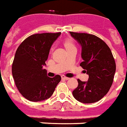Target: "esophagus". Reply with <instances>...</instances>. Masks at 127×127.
Returning <instances> with one entry per match:
<instances>
[{
    "label": "esophagus",
    "mask_w": 127,
    "mask_h": 127,
    "mask_svg": "<svg viewBox=\"0 0 127 127\" xmlns=\"http://www.w3.org/2000/svg\"><path fill=\"white\" fill-rule=\"evenodd\" d=\"M62 79H64V80H68V79H69L68 77H67L65 76H62Z\"/></svg>",
    "instance_id": "obj_1"
}]
</instances>
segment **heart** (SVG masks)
<instances>
[{
    "label": "heart",
    "instance_id": "obj_1",
    "mask_svg": "<svg viewBox=\"0 0 127 127\" xmlns=\"http://www.w3.org/2000/svg\"><path fill=\"white\" fill-rule=\"evenodd\" d=\"M64 46L65 48L66 52H68L69 50H76V47L75 45L74 44V43L72 41L71 39L70 38H66L64 41Z\"/></svg>",
    "mask_w": 127,
    "mask_h": 127
}]
</instances>
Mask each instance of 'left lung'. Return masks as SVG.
<instances>
[{
    "mask_svg": "<svg viewBox=\"0 0 127 127\" xmlns=\"http://www.w3.org/2000/svg\"><path fill=\"white\" fill-rule=\"evenodd\" d=\"M82 46L80 65L89 76L87 82L77 79L78 86L72 91L77 101L90 104L100 100L111 86L116 65L111 50L105 42L97 36L87 33L70 32Z\"/></svg>",
    "mask_w": 127,
    "mask_h": 127,
    "instance_id": "obj_1",
    "label": "left lung"
}]
</instances>
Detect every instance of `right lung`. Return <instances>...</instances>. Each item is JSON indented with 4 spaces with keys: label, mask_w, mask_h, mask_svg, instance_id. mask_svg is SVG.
<instances>
[{
    "label": "right lung",
    "mask_w": 127,
    "mask_h": 127,
    "mask_svg": "<svg viewBox=\"0 0 127 127\" xmlns=\"http://www.w3.org/2000/svg\"><path fill=\"white\" fill-rule=\"evenodd\" d=\"M60 34L61 32L32 34L16 51L12 67L13 78L18 91L30 101L39 102L50 97L61 81L60 75L49 77L43 68L51 46Z\"/></svg>",
    "instance_id": "add662e5"
}]
</instances>
